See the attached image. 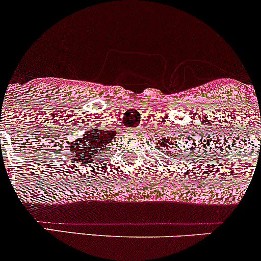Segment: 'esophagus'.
<instances>
[{"label":"esophagus","mask_w":261,"mask_h":261,"mask_svg":"<svg viewBox=\"0 0 261 261\" xmlns=\"http://www.w3.org/2000/svg\"><path fill=\"white\" fill-rule=\"evenodd\" d=\"M136 131H138V130H134V133H136Z\"/></svg>","instance_id":"obj_1"}]
</instances>
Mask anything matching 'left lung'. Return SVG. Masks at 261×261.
Wrapping results in <instances>:
<instances>
[{"label": "left lung", "instance_id": "1", "mask_svg": "<svg viewBox=\"0 0 261 261\" xmlns=\"http://www.w3.org/2000/svg\"><path fill=\"white\" fill-rule=\"evenodd\" d=\"M168 144H169V139H163V140H160V147H165V149L169 150V145H168ZM170 156L175 158V154H170Z\"/></svg>", "mask_w": 261, "mask_h": 261}]
</instances>
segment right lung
<instances>
[{
	"label": "right lung",
	"instance_id": "add662e5",
	"mask_svg": "<svg viewBox=\"0 0 261 261\" xmlns=\"http://www.w3.org/2000/svg\"><path fill=\"white\" fill-rule=\"evenodd\" d=\"M114 136V133H107V131L102 133L94 128L93 131L86 133L77 141H74L70 145L72 147L68 149L67 155H70L74 162L82 164L87 163V160L92 162V158L96 156L98 151H102Z\"/></svg>",
	"mask_w": 261,
	"mask_h": 261
}]
</instances>
